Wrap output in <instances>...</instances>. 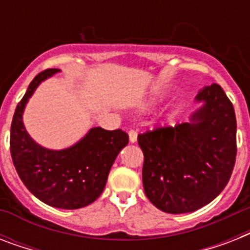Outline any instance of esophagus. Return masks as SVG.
<instances>
[{"instance_id":"1","label":"esophagus","mask_w":250,"mask_h":250,"mask_svg":"<svg viewBox=\"0 0 250 250\" xmlns=\"http://www.w3.org/2000/svg\"><path fill=\"white\" fill-rule=\"evenodd\" d=\"M128 137H129V143H136L137 141V132L135 131V129H131V131H128Z\"/></svg>"}]
</instances>
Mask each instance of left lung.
<instances>
[{
	"instance_id": "left-lung-1",
	"label": "left lung",
	"mask_w": 250,
	"mask_h": 250,
	"mask_svg": "<svg viewBox=\"0 0 250 250\" xmlns=\"http://www.w3.org/2000/svg\"><path fill=\"white\" fill-rule=\"evenodd\" d=\"M189 121L140 133L146 197L165 213H192L227 186L236 160V117L221 85L204 86Z\"/></svg>"
}]
</instances>
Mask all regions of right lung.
I'll list each match as a JSON object with an SVG mask.
<instances>
[{
  "mask_svg": "<svg viewBox=\"0 0 250 250\" xmlns=\"http://www.w3.org/2000/svg\"><path fill=\"white\" fill-rule=\"evenodd\" d=\"M60 71L45 70L28 85L14 113L10 152L19 178L35 197L58 209H79L100 197L114 161L128 144V135L122 129L92 127L66 149L54 150L37 144L25 129L23 113L37 86Z\"/></svg>",
  "mask_w": 250,
  "mask_h": 250,
  "instance_id": "1",
  "label": "right lung"
}]
</instances>
